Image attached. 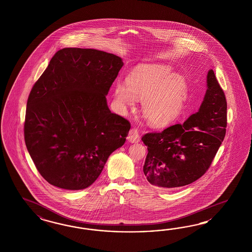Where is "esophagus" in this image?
Segmentation results:
<instances>
[{
  "mask_svg": "<svg viewBox=\"0 0 252 252\" xmlns=\"http://www.w3.org/2000/svg\"><path fill=\"white\" fill-rule=\"evenodd\" d=\"M127 139H128V141H129V143H132V144L138 143V142L140 141V135H139L138 129H135V128L130 129L129 131V134H128Z\"/></svg>",
  "mask_w": 252,
  "mask_h": 252,
  "instance_id": "obj_1",
  "label": "esophagus"
}]
</instances>
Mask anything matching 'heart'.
Here are the masks:
<instances>
[{"mask_svg": "<svg viewBox=\"0 0 252 252\" xmlns=\"http://www.w3.org/2000/svg\"><path fill=\"white\" fill-rule=\"evenodd\" d=\"M126 86L117 83L114 97L122 109L142 100V113L152 126L167 125L180 115L189 94L185 77L160 63L135 66L126 77Z\"/></svg>", "mask_w": 252, "mask_h": 252, "instance_id": "b5f03b06", "label": "heart"}]
</instances>
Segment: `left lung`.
Wrapping results in <instances>:
<instances>
[{
	"instance_id": "obj_1",
	"label": "left lung",
	"mask_w": 252,
	"mask_h": 252,
	"mask_svg": "<svg viewBox=\"0 0 252 252\" xmlns=\"http://www.w3.org/2000/svg\"><path fill=\"white\" fill-rule=\"evenodd\" d=\"M206 83L198 112L183 124L142 138L148 149L144 176L152 185L162 189L189 185L207 171L215 158L225 135L227 105L213 70H209Z\"/></svg>"
}]
</instances>
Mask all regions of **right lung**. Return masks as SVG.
I'll return each mask as SVG.
<instances>
[{"mask_svg": "<svg viewBox=\"0 0 252 252\" xmlns=\"http://www.w3.org/2000/svg\"><path fill=\"white\" fill-rule=\"evenodd\" d=\"M123 59L94 49L55 53L29 94L25 142L40 175L55 187L92 185L130 124L111 113L106 95Z\"/></svg>", "mask_w": 252, "mask_h": 252, "instance_id": "obj_1", "label": "right lung"}]
</instances>
